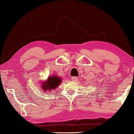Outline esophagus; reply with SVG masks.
Here are the masks:
<instances>
[{"label":"esophagus","instance_id":"1","mask_svg":"<svg viewBox=\"0 0 134 134\" xmlns=\"http://www.w3.org/2000/svg\"><path fill=\"white\" fill-rule=\"evenodd\" d=\"M78 79H79V78L77 77H71V80H72V81H74V82H76V81H77L78 80Z\"/></svg>","mask_w":134,"mask_h":134}]
</instances>
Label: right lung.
<instances>
[{"label": "right lung", "mask_w": 134, "mask_h": 134, "mask_svg": "<svg viewBox=\"0 0 134 134\" xmlns=\"http://www.w3.org/2000/svg\"><path fill=\"white\" fill-rule=\"evenodd\" d=\"M60 82H61L60 78L57 77V76H51L50 78H48L46 83L43 84V88L44 91H46L47 89L53 90L57 87Z\"/></svg>", "instance_id": "obj_1"}]
</instances>
